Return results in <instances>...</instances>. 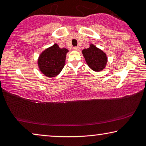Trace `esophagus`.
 I'll return each instance as SVG.
<instances>
[{
  "mask_svg": "<svg viewBox=\"0 0 146 146\" xmlns=\"http://www.w3.org/2000/svg\"><path fill=\"white\" fill-rule=\"evenodd\" d=\"M73 49L75 51H78V50H79V48L78 46H75V47H73Z\"/></svg>",
  "mask_w": 146,
  "mask_h": 146,
  "instance_id": "34e87169",
  "label": "esophagus"
}]
</instances>
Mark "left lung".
Returning a JSON list of instances; mask_svg holds the SVG:
<instances>
[{
    "mask_svg": "<svg viewBox=\"0 0 146 146\" xmlns=\"http://www.w3.org/2000/svg\"><path fill=\"white\" fill-rule=\"evenodd\" d=\"M82 53L86 62L91 70L100 71L105 68L108 59L106 53L93 44L90 45L89 48L84 49Z\"/></svg>",
    "mask_w": 146,
    "mask_h": 146,
    "instance_id": "1",
    "label": "left lung"
}]
</instances>
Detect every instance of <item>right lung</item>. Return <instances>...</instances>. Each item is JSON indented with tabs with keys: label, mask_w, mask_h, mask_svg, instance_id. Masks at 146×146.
I'll return each mask as SVG.
<instances>
[{
	"label": "right lung",
	"mask_w": 146,
	"mask_h": 146,
	"mask_svg": "<svg viewBox=\"0 0 146 146\" xmlns=\"http://www.w3.org/2000/svg\"><path fill=\"white\" fill-rule=\"evenodd\" d=\"M67 49H61L56 44L46 49L40 54L38 63L39 68L48 77L58 75L65 64Z\"/></svg>",
	"instance_id": "1"
}]
</instances>
